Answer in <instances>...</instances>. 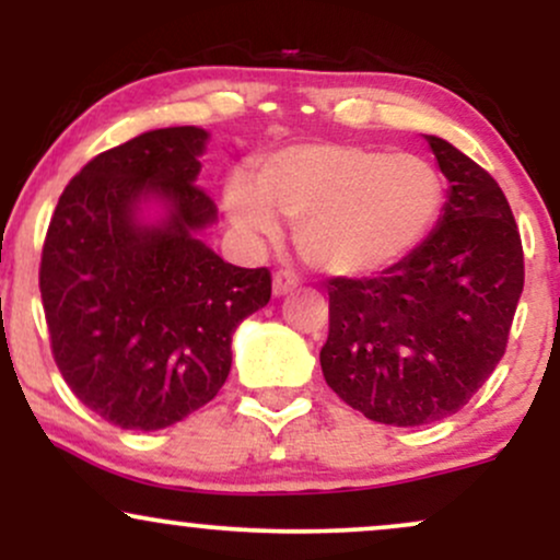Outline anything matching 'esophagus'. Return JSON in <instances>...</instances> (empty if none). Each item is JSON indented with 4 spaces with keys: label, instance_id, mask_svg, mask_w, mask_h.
<instances>
[{
    "label": "esophagus",
    "instance_id": "34e87169",
    "mask_svg": "<svg viewBox=\"0 0 560 560\" xmlns=\"http://www.w3.org/2000/svg\"><path fill=\"white\" fill-rule=\"evenodd\" d=\"M298 284H300L298 276H294L292 271H279L273 276V294H276V298H284V294L294 292Z\"/></svg>",
    "mask_w": 560,
    "mask_h": 560
}]
</instances>
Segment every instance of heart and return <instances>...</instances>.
Returning <instances> with one entry per match:
<instances>
[{
    "instance_id": "obj_1",
    "label": "heart",
    "mask_w": 560,
    "mask_h": 560,
    "mask_svg": "<svg viewBox=\"0 0 560 560\" xmlns=\"http://www.w3.org/2000/svg\"><path fill=\"white\" fill-rule=\"evenodd\" d=\"M229 221L255 240L294 223L300 255L320 273L369 276L413 253L434 226L442 182L427 160L355 144H294L260 163L255 186H226Z\"/></svg>"
}]
</instances>
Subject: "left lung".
<instances>
[{"label": "left lung", "mask_w": 560, "mask_h": 560, "mask_svg": "<svg viewBox=\"0 0 560 560\" xmlns=\"http://www.w3.org/2000/svg\"><path fill=\"white\" fill-rule=\"evenodd\" d=\"M447 178L432 234L374 279L329 281L326 384L365 419L421 427L458 413L505 352L524 289L522 236L498 182L429 137Z\"/></svg>", "instance_id": "left-lung-1"}]
</instances>
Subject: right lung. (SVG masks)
I'll return each instance as SVG.
<instances>
[{"label":"right lung","instance_id":"obj_1","mask_svg":"<svg viewBox=\"0 0 560 560\" xmlns=\"http://www.w3.org/2000/svg\"><path fill=\"white\" fill-rule=\"evenodd\" d=\"M210 133L155 128L96 155L57 202L42 253L44 313L73 395L120 429L158 432L218 395L231 337L268 305L271 273L231 266L202 234Z\"/></svg>","mask_w":560,"mask_h":560}]
</instances>
